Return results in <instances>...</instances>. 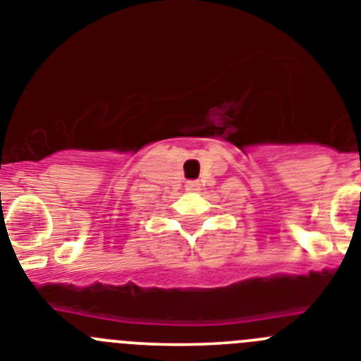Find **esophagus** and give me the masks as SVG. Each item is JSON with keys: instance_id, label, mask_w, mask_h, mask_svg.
Listing matches in <instances>:
<instances>
[{"instance_id": "esophagus-1", "label": "esophagus", "mask_w": 361, "mask_h": 361, "mask_svg": "<svg viewBox=\"0 0 361 361\" xmlns=\"http://www.w3.org/2000/svg\"><path fill=\"white\" fill-rule=\"evenodd\" d=\"M184 190L191 191V193H195V191H199L200 190L199 180H188V183L184 184Z\"/></svg>"}]
</instances>
